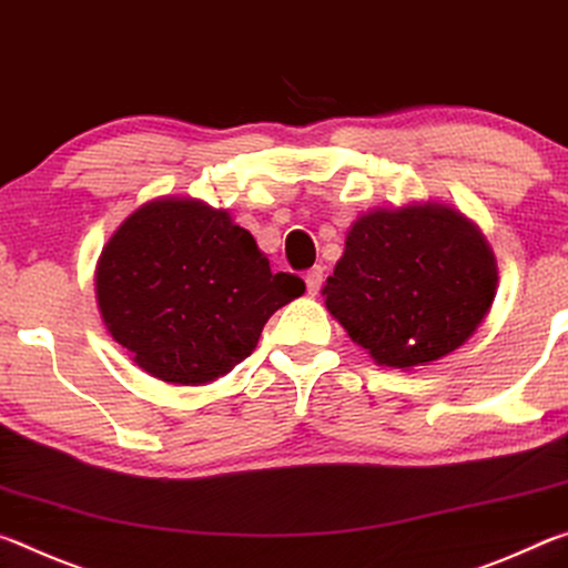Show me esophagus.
<instances>
[{
	"label": "esophagus",
	"instance_id": "esophagus-1",
	"mask_svg": "<svg viewBox=\"0 0 568 568\" xmlns=\"http://www.w3.org/2000/svg\"><path fill=\"white\" fill-rule=\"evenodd\" d=\"M322 282H324V268L322 266H314L304 274V284H306V292H310V294H317L322 290Z\"/></svg>",
	"mask_w": 568,
	"mask_h": 568
}]
</instances>
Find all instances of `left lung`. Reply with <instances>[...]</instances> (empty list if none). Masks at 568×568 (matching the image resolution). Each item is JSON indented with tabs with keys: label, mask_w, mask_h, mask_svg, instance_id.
I'll use <instances>...</instances> for the list:
<instances>
[{
	"label": "left lung",
	"mask_w": 568,
	"mask_h": 568,
	"mask_svg": "<svg viewBox=\"0 0 568 568\" xmlns=\"http://www.w3.org/2000/svg\"><path fill=\"white\" fill-rule=\"evenodd\" d=\"M498 292L483 231L440 201L372 209L352 221L324 306L377 365L413 369L476 334Z\"/></svg>",
	"instance_id": "obj_1"
}]
</instances>
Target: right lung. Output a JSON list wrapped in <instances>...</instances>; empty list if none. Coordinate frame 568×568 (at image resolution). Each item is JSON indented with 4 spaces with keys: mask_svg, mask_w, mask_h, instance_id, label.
I'll return each mask as SVG.
<instances>
[{
    "mask_svg": "<svg viewBox=\"0 0 568 568\" xmlns=\"http://www.w3.org/2000/svg\"><path fill=\"white\" fill-rule=\"evenodd\" d=\"M304 294L254 236L199 199L145 201L95 266L102 324L130 359L171 385H209L256 349L276 310Z\"/></svg>",
    "mask_w": 568,
    "mask_h": 568,
    "instance_id": "1",
    "label": "right lung"
}]
</instances>
